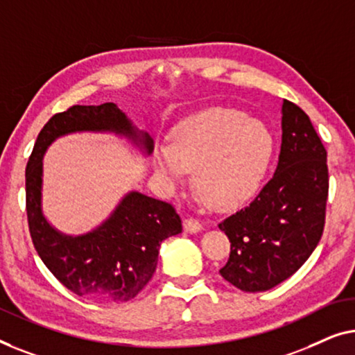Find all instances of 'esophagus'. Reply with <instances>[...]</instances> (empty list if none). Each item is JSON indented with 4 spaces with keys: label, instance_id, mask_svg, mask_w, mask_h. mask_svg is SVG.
Masks as SVG:
<instances>
[{
    "label": "esophagus",
    "instance_id": "34e87169",
    "mask_svg": "<svg viewBox=\"0 0 355 355\" xmlns=\"http://www.w3.org/2000/svg\"><path fill=\"white\" fill-rule=\"evenodd\" d=\"M183 228H184V232H188V233H198L202 230V223L199 222L198 218L188 217L183 220Z\"/></svg>",
    "mask_w": 355,
    "mask_h": 355
}]
</instances>
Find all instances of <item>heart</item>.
I'll use <instances>...</instances> for the list:
<instances>
[{
  "mask_svg": "<svg viewBox=\"0 0 355 355\" xmlns=\"http://www.w3.org/2000/svg\"><path fill=\"white\" fill-rule=\"evenodd\" d=\"M272 153L270 135L232 109H209L178 123L168 148L154 151V171L168 189L196 171V189L209 207L225 211L256 193Z\"/></svg>",
  "mask_w": 355,
  "mask_h": 355,
  "instance_id": "1",
  "label": "heart"
}]
</instances>
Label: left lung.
I'll return each mask as SVG.
<instances>
[{"mask_svg": "<svg viewBox=\"0 0 355 355\" xmlns=\"http://www.w3.org/2000/svg\"><path fill=\"white\" fill-rule=\"evenodd\" d=\"M282 112L275 173L252 202L218 223L230 239L220 275L246 293L267 291L297 272L325 227L327 149L297 104L283 99Z\"/></svg>", "mask_w": 355, "mask_h": 355, "instance_id": "obj_1", "label": "left lung"}]
</instances>
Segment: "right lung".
I'll return each mask as SVG.
<instances>
[{
	"label": "right lung",
	"mask_w": 355,
	"mask_h": 355,
	"mask_svg": "<svg viewBox=\"0 0 355 355\" xmlns=\"http://www.w3.org/2000/svg\"><path fill=\"white\" fill-rule=\"evenodd\" d=\"M116 132L143 144L149 154L153 139L138 137L117 104L72 106L58 112L38 133L26 167V209L30 236L48 270L77 296L104 302L133 299L153 278L159 246L182 233L172 204L130 193L101 227L82 236L56 232L42 214L43 154L54 139L72 132Z\"/></svg>",
	"instance_id": "add662e5"
}]
</instances>
